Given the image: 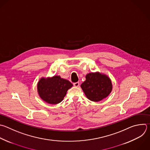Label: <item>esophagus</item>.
<instances>
[{"label":"esophagus","instance_id":"1","mask_svg":"<svg viewBox=\"0 0 150 150\" xmlns=\"http://www.w3.org/2000/svg\"><path fill=\"white\" fill-rule=\"evenodd\" d=\"M74 85L75 86H76V87H78V86H79V83L78 82H75V83H74Z\"/></svg>","mask_w":150,"mask_h":150}]
</instances>
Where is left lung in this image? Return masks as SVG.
I'll return each instance as SVG.
<instances>
[{
  "label": "left lung",
  "instance_id": "8db88e82",
  "mask_svg": "<svg viewBox=\"0 0 150 150\" xmlns=\"http://www.w3.org/2000/svg\"><path fill=\"white\" fill-rule=\"evenodd\" d=\"M86 80L81 85V88L89 100L98 102L107 98L112 89L110 78L99 72L88 74Z\"/></svg>",
  "mask_w": 150,
  "mask_h": 150
}]
</instances>
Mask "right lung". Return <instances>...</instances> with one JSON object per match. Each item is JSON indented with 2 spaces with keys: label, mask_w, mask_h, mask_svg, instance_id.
I'll use <instances>...</instances> for the list:
<instances>
[{
  "label": "right lung",
  "mask_w": 150,
  "mask_h": 150,
  "mask_svg": "<svg viewBox=\"0 0 150 150\" xmlns=\"http://www.w3.org/2000/svg\"><path fill=\"white\" fill-rule=\"evenodd\" d=\"M73 85L60 76L51 78H42L37 85L38 92L40 98L50 104L61 103L67 94V91Z\"/></svg>",
  "instance_id": "obj_1"
}]
</instances>
